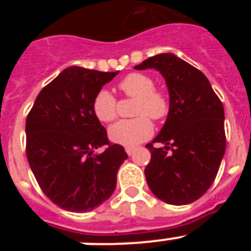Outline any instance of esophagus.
<instances>
[{
    "instance_id": "1",
    "label": "esophagus",
    "mask_w": 251,
    "mask_h": 251,
    "mask_svg": "<svg viewBox=\"0 0 251 251\" xmlns=\"http://www.w3.org/2000/svg\"><path fill=\"white\" fill-rule=\"evenodd\" d=\"M126 152H127L128 156H132L133 152H134V147H126Z\"/></svg>"
}]
</instances>
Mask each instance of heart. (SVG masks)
<instances>
[{"label": "heart", "instance_id": "obj_1", "mask_svg": "<svg viewBox=\"0 0 251 251\" xmlns=\"http://www.w3.org/2000/svg\"><path fill=\"white\" fill-rule=\"evenodd\" d=\"M118 88L128 98H134L133 115L136 118L126 119L114 124L109 129L113 142L123 146H137L150 138L153 133V121H162L170 112L167 94L154 88V80L143 73H130L124 76ZM93 112L101 123H110L118 115V106L114 95L106 89H100L93 100Z\"/></svg>", "mask_w": 251, "mask_h": 251}]
</instances>
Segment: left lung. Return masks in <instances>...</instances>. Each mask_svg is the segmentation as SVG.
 I'll return each instance as SVG.
<instances>
[{"mask_svg": "<svg viewBox=\"0 0 251 251\" xmlns=\"http://www.w3.org/2000/svg\"><path fill=\"white\" fill-rule=\"evenodd\" d=\"M137 70L156 69L170 93V112L146 147L151 162L145 170L148 187L159 200L187 205L207 191L226 148L224 106L202 73L174 54L148 57ZM156 143L165 144L156 148Z\"/></svg>", "mask_w": 251, "mask_h": 251, "instance_id": "8db88e82", "label": "left lung"}]
</instances>
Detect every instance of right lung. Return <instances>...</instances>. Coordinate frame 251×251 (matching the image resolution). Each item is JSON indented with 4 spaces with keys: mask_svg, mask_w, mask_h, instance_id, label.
Returning <instances> with one entry per match:
<instances>
[{
    "mask_svg": "<svg viewBox=\"0 0 251 251\" xmlns=\"http://www.w3.org/2000/svg\"><path fill=\"white\" fill-rule=\"evenodd\" d=\"M117 74L70 66L43 88L26 118L31 171L44 194L68 211H92L108 200L128 158L93 112L95 94Z\"/></svg>",
    "mask_w": 251,
    "mask_h": 251,
    "instance_id": "obj_1",
    "label": "right lung"
}]
</instances>
